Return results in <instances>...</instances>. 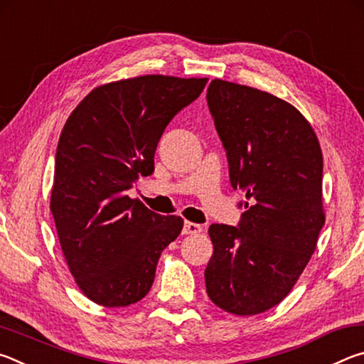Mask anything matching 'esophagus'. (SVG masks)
I'll list each match as a JSON object with an SVG mask.
<instances>
[{
  "instance_id": "esophagus-1",
  "label": "esophagus",
  "mask_w": 364,
  "mask_h": 364,
  "mask_svg": "<svg viewBox=\"0 0 364 364\" xmlns=\"http://www.w3.org/2000/svg\"><path fill=\"white\" fill-rule=\"evenodd\" d=\"M183 232L184 234H199V232H202V226L197 223H193V221H186L183 228Z\"/></svg>"
}]
</instances>
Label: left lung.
I'll return each instance as SVG.
<instances>
[{
  "instance_id": "obj_1",
  "label": "left lung",
  "mask_w": 364,
  "mask_h": 364,
  "mask_svg": "<svg viewBox=\"0 0 364 364\" xmlns=\"http://www.w3.org/2000/svg\"><path fill=\"white\" fill-rule=\"evenodd\" d=\"M207 102L231 186L247 199L237 228H208L207 294L232 315H258L292 291L316 249L326 221L321 146L310 122L267 91L215 78Z\"/></svg>"
}]
</instances>
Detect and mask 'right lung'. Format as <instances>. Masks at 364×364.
I'll list each match as a JSON object with an SVG mask.
<instances>
[{
	"label": "right lung",
	"mask_w": 364,
	"mask_h": 364,
	"mask_svg": "<svg viewBox=\"0 0 364 364\" xmlns=\"http://www.w3.org/2000/svg\"><path fill=\"white\" fill-rule=\"evenodd\" d=\"M207 80L141 75L104 83L65 122L49 207L67 267L97 305L146 297L164 249L180 236L181 217H162L127 191L152 173L165 127Z\"/></svg>",
	"instance_id": "right-lung-1"
}]
</instances>
